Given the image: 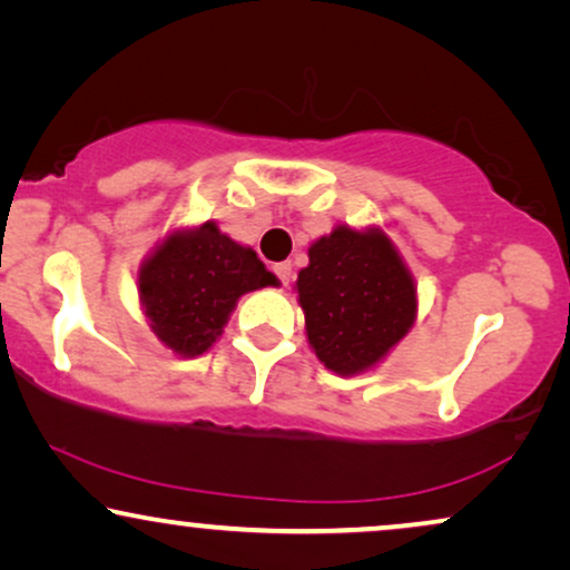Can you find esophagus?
<instances>
[{"instance_id":"34e87169","label":"esophagus","mask_w":570,"mask_h":570,"mask_svg":"<svg viewBox=\"0 0 570 570\" xmlns=\"http://www.w3.org/2000/svg\"><path fill=\"white\" fill-rule=\"evenodd\" d=\"M275 275H277V279L283 285H291V279H293V264L291 262H279V264H275Z\"/></svg>"}]
</instances>
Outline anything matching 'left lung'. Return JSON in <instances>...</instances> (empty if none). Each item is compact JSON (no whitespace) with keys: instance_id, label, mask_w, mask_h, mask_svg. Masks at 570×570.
Masks as SVG:
<instances>
[{"instance_id":"1","label":"left lung","mask_w":570,"mask_h":570,"mask_svg":"<svg viewBox=\"0 0 570 570\" xmlns=\"http://www.w3.org/2000/svg\"><path fill=\"white\" fill-rule=\"evenodd\" d=\"M308 345L340 376L376 365L415 324V279L384 230L337 225L298 272Z\"/></svg>"}]
</instances>
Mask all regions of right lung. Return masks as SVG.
Segmentation results:
<instances>
[{
  "label": "right lung",
  "instance_id": "obj_1",
  "mask_svg": "<svg viewBox=\"0 0 570 570\" xmlns=\"http://www.w3.org/2000/svg\"><path fill=\"white\" fill-rule=\"evenodd\" d=\"M277 285L254 248L205 223L176 230L139 267L137 287L150 330L184 357L213 347L244 293Z\"/></svg>",
  "mask_w": 570,
  "mask_h": 570
}]
</instances>
